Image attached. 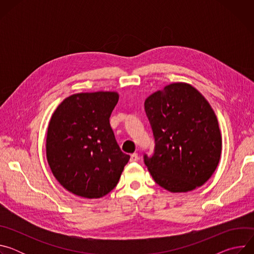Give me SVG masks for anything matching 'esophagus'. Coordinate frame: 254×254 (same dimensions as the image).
<instances>
[{
  "instance_id": "34e87169",
  "label": "esophagus",
  "mask_w": 254,
  "mask_h": 254,
  "mask_svg": "<svg viewBox=\"0 0 254 254\" xmlns=\"http://www.w3.org/2000/svg\"><path fill=\"white\" fill-rule=\"evenodd\" d=\"M137 160H138V155L136 153H133L130 155V159H129L130 162H136Z\"/></svg>"
}]
</instances>
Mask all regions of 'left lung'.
<instances>
[{
  "mask_svg": "<svg viewBox=\"0 0 254 254\" xmlns=\"http://www.w3.org/2000/svg\"><path fill=\"white\" fill-rule=\"evenodd\" d=\"M144 110L156 146L143 161L155 182L172 193L204 185L222 150L218 121L209 102L192 85L176 82L151 94Z\"/></svg>",
  "mask_w": 254,
  "mask_h": 254,
  "instance_id": "left-lung-1",
  "label": "left lung"
}]
</instances>
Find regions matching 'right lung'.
I'll return each instance as SVG.
<instances>
[{"label": "right lung", "instance_id": "add662e5", "mask_svg": "<svg viewBox=\"0 0 254 254\" xmlns=\"http://www.w3.org/2000/svg\"><path fill=\"white\" fill-rule=\"evenodd\" d=\"M118 101L115 91L72 94L51 117L47 161L60 185L72 194L97 199L119 183L129 156L121 151L110 124Z\"/></svg>", "mask_w": 254, "mask_h": 254}]
</instances>
